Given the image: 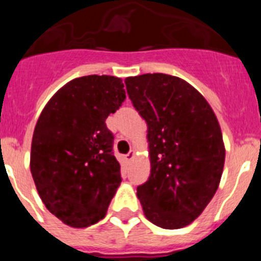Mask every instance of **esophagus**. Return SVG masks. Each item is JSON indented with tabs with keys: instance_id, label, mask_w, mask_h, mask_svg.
Masks as SVG:
<instances>
[{
	"instance_id": "esophagus-1",
	"label": "esophagus",
	"mask_w": 261,
	"mask_h": 261,
	"mask_svg": "<svg viewBox=\"0 0 261 261\" xmlns=\"http://www.w3.org/2000/svg\"><path fill=\"white\" fill-rule=\"evenodd\" d=\"M135 155H136L135 150H130L128 154H126V161H128V162H132L133 158H135Z\"/></svg>"
}]
</instances>
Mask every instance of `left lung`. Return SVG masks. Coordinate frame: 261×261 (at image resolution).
<instances>
[{
	"label": "left lung",
	"mask_w": 261,
	"mask_h": 261,
	"mask_svg": "<svg viewBox=\"0 0 261 261\" xmlns=\"http://www.w3.org/2000/svg\"><path fill=\"white\" fill-rule=\"evenodd\" d=\"M126 93L147 124L150 176L137 187L147 220L181 229L202 213L220 186L225 145L206 99L179 77L125 78Z\"/></svg>",
	"instance_id": "8db88e82"
}]
</instances>
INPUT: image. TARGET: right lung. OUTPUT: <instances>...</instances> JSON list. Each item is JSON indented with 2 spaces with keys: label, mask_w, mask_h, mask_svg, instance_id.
I'll use <instances>...</instances> for the list:
<instances>
[{
  "label": "right lung",
  "mask_w": 261,
  "mask_h": 261,
  "mask_svg": "<svg viewBox=\"0 0 261 261\" xmlns=\"http://www.w3.org/2000/svg\"><path fill=\"white\" fill-rule=\"evenodd\" d=\"M125 99L121 78L85 75L62 86L36 123L30 168L45 208L71 227L103 220L120 183L106 119Z\"/></svg>",
  "instance_id": "right-lung-1"
}]
</instances>
